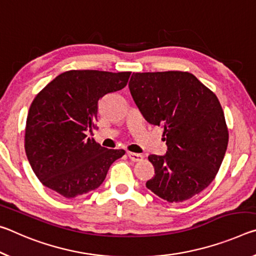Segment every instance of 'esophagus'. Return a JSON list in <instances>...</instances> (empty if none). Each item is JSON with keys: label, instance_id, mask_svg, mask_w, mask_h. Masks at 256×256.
I'll list each match as a JSON object with an SVG mask.
<instances>
[{"label": "esophagus", "instance_id": "esophagus-1", "mask_svg": "<svg viewBox=\"0 0 256 256\" xmlns=\"http://www.w3.org/2000/svg\"><path fill=\"white\" fill-rule=\"evenodd\" d=\"M128 156H129V158H130L132 162H140V161H142L144 158V156H142V154L132 153V152H129L128 153Z\"/></svg>", "mask_w": 256, "mask_h": 256}]
</instances>
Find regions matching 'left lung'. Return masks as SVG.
<instances>
[{
	"label": "left lung",
	"instance_id": "left-lung-1",
	"mask_svg": "<svg viewBox=\"0 0 256 256\" xmlns=\"http://www.w3.org/2000/svg\"><path fill=\"white\" fill-rule=\"evenodd\" d=\"M129 90L148 122L164 128L166 156H148L146 187L170 203L192 198L216 178L229 134L216 94L186 71L134 72Z\"/></svg>",
	"mask_w": 256,
	"mask_h": 256
}]
</instances>
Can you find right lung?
I'll list each match as a JSON object with an SVG mask.
<instances>
[{
    "label": "right lung",
    "instance_id": "obj_1",
    "mask_svg": "<svg viewBox=\"0 0 256 256\" xmlns=\"http://www.w3.org/2000/svg\"><path fill=\"white\" fill-rule=\"evenodd\" d=\"M130 74L66 71L36 95L26 121L24 150L45 187L74 198L102 185L108 168L126 152L102 148L87 132L95 128L100 100L126 87Z\"/></svg>",
    "mask_w": 256,
    "mask_h": 256
}]
</instances>
